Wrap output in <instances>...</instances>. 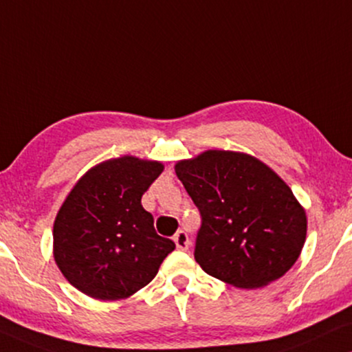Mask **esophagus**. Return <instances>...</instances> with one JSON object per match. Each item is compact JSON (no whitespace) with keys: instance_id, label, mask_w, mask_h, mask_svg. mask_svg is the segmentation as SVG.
I'll return each instance as SVG.
<instances>
[{"instance_id":"34e87169","label":"esophagus","mask_w":352,"mask_h":352,"mask_svg":"<svg viewBox=\"0 0 352 352\" xmlns=\"http://www.w3.org/2000/svg\"><path fill=\"white\" fill-rule=\"evenodd\" d=\"M175 243H176L177 250L188 251L189 246H190V240H189L188 233L183 232V230H179V232H177L175 235Z\"/></svg>"}]
</instances>
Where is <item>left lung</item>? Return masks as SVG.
I'll list each match as a JSON object with an SVG mask.
<instances>
[{
    "instance_id": "8db88e82",
    "label": "left lung",
    "mask_w": 352,
    "mask_h": 352,
    "mask_svg": "<svg viewBox=\"0 0 352 352\" xmlns=\"http://www.w3.org/2000/svg\"><path fill=\"white\" fill-rule=\"evenodd\" d=\"M175 169L201 212L194 258L207 274L256 289L296 264L307 215L267 164L240 151L207 150Z\"/></svg>"
}]
</instances>
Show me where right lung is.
<instances>
[{"label":"right lung","instance_id":"1","mask_svg":"<svg viewBox=\"0 0 352 352\" xmlns=\"http://www.w3.org/2000/svg\"><path fill=\"white\" fill-rule=\"evenodd\" d=\"M163 164L120 156L86 171L54 223V258L73 287L98 300H120L145 287L176 248L155 232L142 196Z\"/></svg>","mask_w":352,"mask_h":352}]
</instances>
